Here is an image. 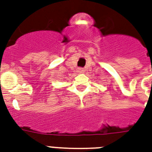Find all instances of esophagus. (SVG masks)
<instances>
[{"label": "esophagus", "instance_id": "1", "mask_svg": "<svg viewBox=\"0 0 152 152\" xmlns=\"http://www.w3.org/2000/svg\"><path fill=\"white\" fill-rule=\"evenodd\" d=\"M78 72H79V73H84V68H78Z\"/></svg>", "mask_w": 152, "mask_h": 152}]
</instances>
